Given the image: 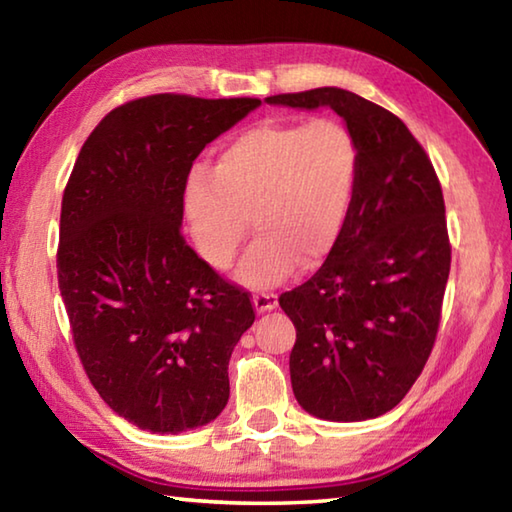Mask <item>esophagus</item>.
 <instances>
[{"instance_id": "obj_1", "label": "esophagus", "mask_w": 512, "mask_h": 512, "mask_svg": "<svg viewBox=\"0 0 512 512\" xmlns=\"http://www.w3.org/2000/svg\"><path fill=\"white\" fill-rule=\"evenodd\" d=\"M253 305L259 311V314H264V311H271L277 305V296L273 291H257L253 296Z\"/></svg>"}]
</instances>
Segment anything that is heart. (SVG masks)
<instances>
[{
	"label": "heart",
	"mask_w": 512,
	"mask_h": 512,
	"mask_svg": "<svg viewBox=\"0 0 512 512\" xmlns=\"http://www.w3.org/2000/svg\"><path fill=\"white\" fill-rule=\"evenodd\" d=\"M361 180V146L341 119L262 121L230 137L212 171L192 169L183 205L196 250L216 271L235 264L250 221L259 232L237 277L275 287L300 262L339 246Z\"/></svg>",
	"instance_id": "obj_1"
}]
</instances>
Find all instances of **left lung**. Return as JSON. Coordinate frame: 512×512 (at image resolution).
Wrapping results in <instances>:
<instances>
[{"mask_svg":"<svg viewBox=\"0 0 512 512\" xmlns=\"http://www.w3.org/2000/svg\"><path fill=\"white\" fill-rule=\"evenodd\" d=\"M266 101L329 106L359 140V192L339 246L280 307L296 325L289 368L302 409L377 418L402 402L436 343L452 264L440 180L404 121L359 94L316 88Z\"/></svg>","mask_w":512,"mask_h":512,"instance_id":"left-lung-1","label":"left lung"}]
</instances>
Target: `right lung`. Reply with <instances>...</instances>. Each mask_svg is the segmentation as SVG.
<instances>
[{
    "label": "right lung",
    "instance_id": "right-lung-1",
    "mask_svg": "<svg viewBox=\"0 0 512 512\" xmlns=\"http://www.w3.org/2000/svg\"><path fill=\"white\" fill-rule=\"evenodd\" d=\"M259 103H121L67 180L56 266L74 348L101 400L151 433L203 427L228 404L230 354L255 309L185 241L183 189L205 144Z\"/></svg>",
    "mask_w": 512,
    "mask_h": 512
}]
</instances>
